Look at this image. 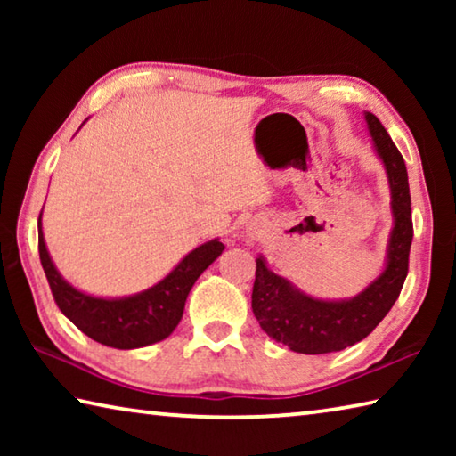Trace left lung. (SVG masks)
<instances>
[{
	"label": "left lung",
	"mask_w": 456,
	"mask_h": 456,
	"mask_svg": "<svg viewBox=\"0 0 456 456\" xmlns=\"http://www.w3.org/2000/svg\"><path fill=\"white\" fill-rule=\"evenodd\" d=\"M366 122L390 183L395 227L390 233L388 261L382 275L356 297L323 302L305 296L288 280L269 272L265 259L259 257L251 293L253 314L269 338L293 352L328 354L354 346L384 320L403 291L414 233L408 173L403 154L382 122L372 112H366Z\"/></svg>",
	"instance_id": "obj_1"
}]
</instances>
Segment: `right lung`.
Masks as SVG:
<instances>
[{
    "label": "right lung",
    "mask_w": 456,
    "mask_h": 456,
    "mask_svg": "<svg viewBox=\"0 0 456 456\" xmlns=\"http://www.w3.org/2000/svg\"><path fill=\"white\" fill-rule=\"evenodd\" d=\"M37 221H40L37 249H40V261L48 277L53 302L88 338L118 350L142 348L171 336L183 318L191 288L225 249L219 239H213L192 249L163 281L146 291L120 299L92 297L72 288L53 267L44 243L42 213Z\"/></svg>",
    "instance_id": "add662e5"
}]
</instances>
